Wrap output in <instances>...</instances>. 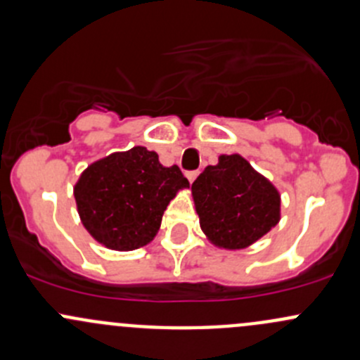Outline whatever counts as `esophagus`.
<instances>
[{
	"instance_id": "esophagus-1",
	"label": "esophagus",
	"mask_w": 360,
	"mask_h": 360,
	"mask_svg": "<svg viewBox=\"0 0 360 360\" xmlns=\"http://www.w3.org/2000/svg\"><path fill=\"white\" fill-rule=\"evenodd\" d=\"M196 176H198V172H196V170H188V172H186V177H188V181H190V183H193V181L196 179Z\"/></svg>"
}]
</instances>
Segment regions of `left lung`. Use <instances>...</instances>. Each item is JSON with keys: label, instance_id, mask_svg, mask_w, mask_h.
<instances>
[{"label": "left lung", "instance_id": "1", "mask_svg": "<svg viewBox=\"0 0 360 360\" xmlns=\"http://www.w3.org/2000/svg\"><path fill=\"white\" fill-rule=\"evenodd\" d=\"M200 228L219 248H247L281 217V196L241 155H221L191 184Z\"/></svg>", "mask_w": 360, "mask_h": 360}]
</instances>
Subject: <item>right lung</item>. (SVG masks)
Returning <instances> with one entry per match:
<instances>
[{"instance_id":"right-lung-1","label":"right lung","mask_w":360,"mask_h":360,"mask_svg":"<svg viewBox=\"0 0 360 360\" xmlns=\"http://www.w3.org/2000/svg\"><path fill=\"white\" fill-rule=\"evenodd\" d=\"M190 188L177 165L164 167L145 146L93 162L74 186L79 217L98 243L129 252L145 247L160 229L176 193Z\"/></svg>"}]
</instances>
